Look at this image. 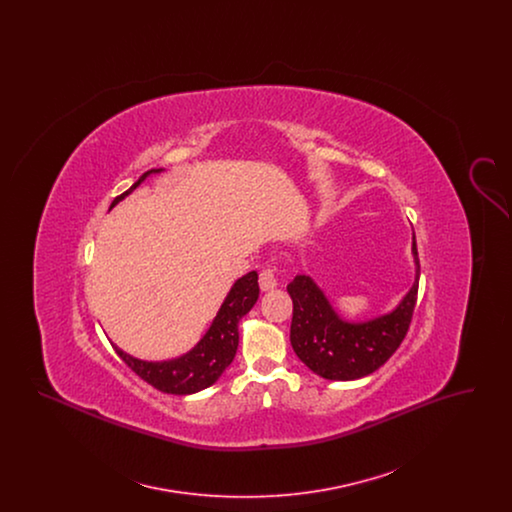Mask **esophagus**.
Returning a JSON list of instances; mask_svg holds the SVG:
<instances>
[{
  "instance_id": "1",
  "label": "esophagus",
  "mask_w": 512,
  "mask_h": 512,
  "mask_svg": "<svg viewBox=\"0 0 512 512\" xmlns=\"http://www.w3.org/2000/svg\"><path fill=\"white\" fill-rule=\"evenodd\" d=\"M259 286H261L263 292L274 290V288L278 286V272H276V268L268 267L261 270V274H259Z\"/></svg>"
}]
</instances>
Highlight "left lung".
<instances>
[{
  "label": "left lung",
  "mask_w": 512,
  "mask_h": 512,
  "mask_svg": "<svg viewBox=\"0 0 512 512\" xmlns=\"http://www.w3.org/2000/svg\"><path fill=\"white\" fill-rule=\"evenodd\" d=\"M413 255L416 278L399 307L384 317L357 324L341 320L309 276H295L288 284L293 301L290 341L295 355L326 380H357L384 365L405 340L413 320L420 278L414 238Z\"/></svg>",
  "instance_id": "obj_1"
}]
</instances>
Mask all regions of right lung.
<instances>
[{
  "label": "right lung",
  "instance_id": "right-lung-1",
  "mask_svg": "<svg viewBox=\"0 0 512 512\" xmlns=\"http://www.w3.org/2000/svg\"><path fill=\"white\" fill-rule=\"evenodd\" d=\"M161 171L163 169L144 172L138 178V182H134L124 194L113 199L111 207H115L124 195L136 190V186H140L146 180L147 174ZM257 297H259V282H257V272L253 270L242 276L232 286L207 334L190 353L178 359L163 361V363H147L126 355L117 345H115V351L142 380H146L147 384H151L159 391L172 393V395H188V393L205 390L213 386L219 380L220 374L226 370V366L234 361L238 341H240L238 322L245 313L251 311Z\"/></svg>",
  "mask_w": 512,
  "mask_h": 512
}]
</instances>
